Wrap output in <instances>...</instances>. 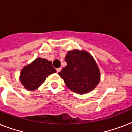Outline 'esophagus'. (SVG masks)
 <instances>
[{
  "label": "esophagus",
  "instance_id": "obj_1",
  "mask_svg": "<svg viewBox=\"0 0 132 132\" xmlns=\"http://www.w3.org/2000/svg\"><path fill=\"white\" fill-rule=\"evenodd\" d=\"M61 70H62V68H57V69H56L57 72H60V71H61Z\"/></svg>",
  "mask_w": 132,
  "mask_h": 132
}]
</instances>
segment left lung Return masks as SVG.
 Segmentation results:
<instances>
[{
    "mask_svg": "<svg viewBox=\"0 0 132 132\" xmlns=\"http://www.w3.org/2000/svg\"><path fill=\"white\" fill-rule=\"evenodd\" d=\"M65 61L67 66L58 75L70 90L83 94L91 92L97 86L100 78V70L89 53L79 50L70 51Z\"/></svg>",
    "mask_w": 132,
    "mask_h": 132,
    "instance_id": "left-lung-1",
    "label": "left lung"
}]
</instances>
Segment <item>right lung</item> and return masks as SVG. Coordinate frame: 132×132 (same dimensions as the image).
Here are the masks:
<instances>
[{"label": "right lung", "mask_w": 132, "mask_h": 132, "mask_svg": "<svg viewBox=\"0 0 132 132\" xmlns=\"http://www.w3.org/2000/svg\"><path fill=\"white\" fill-rule=\"evenodd\" d=\"M55 72L51 62L38 57L22 69L20 81L28 90H35L45 82L48 76Z\"/></svg>", "instance_id": "right-lung-1"}]
</instances>
